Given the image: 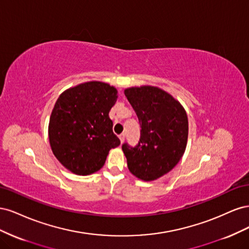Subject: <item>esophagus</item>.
<instances>
[{
	"instance_id": "1",
	"label": "esophagus",
	"mask_w": 249,
	"mask_h": 249,
	"mask_svg": "<svg viewBox=\"0 0 249 249\" xmlns=\"http://www.w3.org/2000/svg\"><path fill=\"white\" fill-rule=\"evenodd\" d=\"M124 137H125V135H124V133H123V134H120V135H119V139H120V142H122V143H123V142L124 141Z\"/></svg>"
}]
</instances>
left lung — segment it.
Listing matches in <instances>:
<instances>
[{"label": "left lung", "instance_id": "1", "mask_svg": "<svg viewBox=\"0 0 249 249\" xmlns=\"http://www.w3.org/2000/svg\"><path fill=\"white\" fill-rule=\"evenodd\" d=\"M140 123V139L122 148L127 168L143 180L166 175L183 157L188 139V117L177 100L164 90L142 86L124 90Z\"/></svg>", "mask_w": 249, "mask_h": 249}]
</instances>
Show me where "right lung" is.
I'll return each instance as SVG.
<instances>
[{"label":"right lung","instance_id":"obj_1","mask_svg":"<svg viewBox=\"0 0 249 249\" xmlns=\"http://www.w3.org/2000/svg\"><path fill=\"white\" fill-rule=\"evenodd\" d=\"M117 90L103 82H87L60 94L52 111L49 139L53 154L80 176L100 170L111 148L120 144L109 112Z\"/></svg>","mask_w":249,"mask_h":249}]
</instances>
